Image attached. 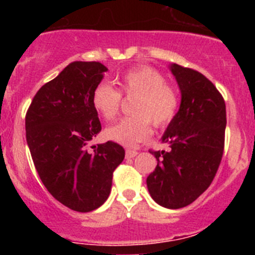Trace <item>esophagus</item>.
Wrapping results in <instances>:
<instances>
[{"label": "esophagus", "instance_id": "1", "mask_svg": "<svg viewBox=\"0 0 255 255\" xmlns=\"http://www.w3.org/2000/svg\"><path fill=\"white\" fill-rule=\"evenodd\" d=\"M138 154V150H135V149H126V158H134L135 155Z\"/></svg>", "mask_w": 255, "mask_h": 255}]
</instances>
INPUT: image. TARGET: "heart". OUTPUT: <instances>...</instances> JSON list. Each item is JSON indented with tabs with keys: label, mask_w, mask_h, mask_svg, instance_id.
I'll return each instance as SVG.
<instances>
[{
	"label": "heart",
	"mask_w": 255,
	"mask_h": 255,
	"mask_svg": "<svg viewBox=\"0 0 255 255\" xmlns=\"http://www.w3.org/2000/svg\"><path fill=\"white\" fill-rule=\"evenodd\" d=\"M119 91L108 84H100L92 94V106L105 120H114L120 111L123 97L135 98L131 105L134 116L125 117L106 129L110 140L123 145H134L147 140L155 128H164L175 119L180 106L179 93L164 76L150 66L128 70L117 79Z\"/></svg>",
	"instance_id": "heart-1"
}]
</instances>
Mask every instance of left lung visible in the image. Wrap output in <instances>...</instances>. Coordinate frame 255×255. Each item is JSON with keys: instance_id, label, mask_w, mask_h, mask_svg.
Segmentation results:
<instances>
[{"instance_id": "left-lung-1", "label": "left lung", "mask_w": 255, "mask_h": 255, "mask_svg": "<svg viewBox=\"0 0 255 255\" xmlns=\"http://www.w3.org/2000/svg\"><path fill=\"white\" fill-rule=\"evenodd\" d=\"M181 91V105L162 136L168 150H149L157 158L147 177L150 197L162 207L182 208L208 189L225 148L226 105L222 94L203 74L171 66Z\"/></svg>"}]
</instances>
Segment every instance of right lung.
Wrapping results in <instances>:
<instances>
[{
    "label": "right lung",
    "mask_w": 255,
    "mask_h": 255,
    "mask_svg": "<svg viewBox=\"0 0 255 255\" xmlns=\"http://www.w3.org/2000/svg\"><path fill=\"white\" fill-rule=\"evenodd\" d=\"M105 71L96 61L71 62L40 88L25 115L26 141L40 180L52 197L76 212L105 203L125 157L115 141L85 149L102 129L92 94Z\"/></svg>",
    "instance_id": "1"
}]
</instances>
